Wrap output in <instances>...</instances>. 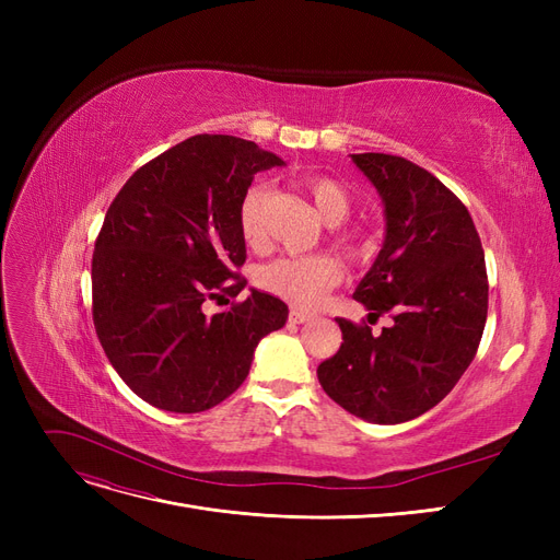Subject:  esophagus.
Segmentation results:
<instances>
[{
    "mask_svg": "<svg viewBox=\"0 0 560 560\" xmlns=\"http://www.w3.org/2000/svg\"><path fill=\"white\" fill-rule=\"evenodd\" d=\"M313 315L311 313H303V311H299V308H292L290 311V322L292 325H303V322H308Z\"/></svg>",
    "mask_w": 560,
    "mask_h": 560,
    "instance_id": "esophagus-1",
    "label": "esophagus"
}]
</instances>
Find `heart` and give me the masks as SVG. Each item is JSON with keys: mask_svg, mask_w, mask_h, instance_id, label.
I'll use <instances>...</instances> for the list:
<instances>
[{"mask_svg": "<svg viewBox=\"0 0 560 560\" xmlns=\"http://www.w3.org/2000/svg\"><path fill=\"white\" fill-rule=\"evenodd\" d=\"M301 186L311 198L317 214L327 224L336 226L346 222L352 210V198L341 182H336L334 177L313 175L303 179ZM264 198L266 186L257 184L252 186L241 202V231L249 247H259L264 241ZM338 243L350 254H354V257H366L371 247H374V241L364 233H341L338 235ZM341 264L329 257V254H306V257H280L268 261L259 268L257 282L261 290L290 301L294 306L313 308L327 296L329 290H334L338 280H341Z\"/></svg>", "mask_w": 560, "mask_h": 560, "instance_id": "1", "label": "heart"}]
</instances>
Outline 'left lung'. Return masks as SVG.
I'll return each mask as SVG.
<instances>
[{
	"label": "left lung",
	"instance_id": "1",
	"mask_svg": "<svg viewBox=\"0 0 560 560\" xmlns=\"http://www.w3.org/2000/svg\"><path fill=\"white\" fill-rule=\"evenodd\" d=\"M385 206V241L354 290L371 317H336L343 343L317 366L319 385L346 411L397 425L442 401L477 354L488 315L481 238L467 208L425 167L389 154H352Z\"/></svg>",
	"mask_w": 560,
	"mask_h": 560
}]
</instances>
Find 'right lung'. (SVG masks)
I'll return each mask as SVG.
<instances>
[{
	"label": "right lung",
	"instance_id": "1",
	"mask_svg": "<svg viewBox=\"0 0 560 560\" xmlns=\"http://www.w3.org/2000/svg\"><path fill=\"white\" fill-rule=\"evenodd\" d=\"M276 165L284 161L254 142L194 135L112 200L93 252V325L116 374L156 409L200 413L224 401L261 338L284 327L290 311L259 290L202 311L245 290L241 202L254 175Z\"/></svg>",
	"mask_w": 560,
	"mask_h": 560
}]
</instances>
